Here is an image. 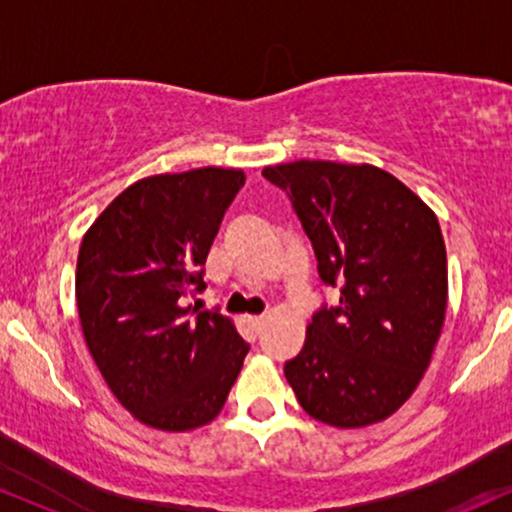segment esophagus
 <instances>
[{"label":"esophagus","mask_w":512,"mask_h":512,"mask_svg":"<svg viewBox=\"0 0 512 512\" xmlns=\"http://www.w3.org/2000/svg\"><path fill=\"white\" fill-rule=\"evenodd\" d=\"M250 327H252V330H255L257 334H260L262 330H264V325H267V317H264V315H260V317H250Z\"/></svg>","instance_id":"esophagus-1"}]
</instances>
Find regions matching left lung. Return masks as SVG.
I'll return each instance as SVG.
<instances>
[{
	"mask_svg": "<svg viewBox=\"0 0 512 512\" xmlns=\"http://www.w3.org/2000/svg\"><path fill=\"white\" fill-rule=\"evenodd\" d=\"M262 175L289 195L320 279L339 286V303L317 310L286 361V380L322 424H378L421 383L443 330L448 257L436 214L368 163L293 161Z\"/></svg>",
	"mask_w": 512,
	"mask_h": 512,
	"instance_id": "left-lung-1",
	"label": "left lung"
}]
</instances>
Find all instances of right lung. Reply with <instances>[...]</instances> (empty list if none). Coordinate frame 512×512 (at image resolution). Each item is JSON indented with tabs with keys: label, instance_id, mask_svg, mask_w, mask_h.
<instances>
[{
	"label": "right lung",
	"instance_id": "obj_1",
	"mask_svg": "<svg viewBox=\"0 0 512 512\" xmlns=\"http://www.w3.org/2000/svg\"><path fill=\"white\" fill-rule=\"evenodd\" d=\"M245 173L195 168L129 185L76 260V308L93 361L134 419L192 431L216 419L248 342L221 313L185 308Z\"/></svg>",
	"mask_w": 512,
	"mask_h": 512
}]
</instances>
